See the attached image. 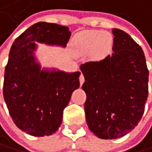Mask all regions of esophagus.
I'll list each match as a JSON object with an SVG mask.
<instances>
[{
  "label": "esophagus",
  "instance_id": "34e87169",
  "mask_svg": "<svg viewBox=\"0 0 152 152\" xmlns=\"http://www.w3.org/2000/svg\"><path fill=\"white\" fill-rule=\"evenodd\" d=\"M84 81H85V78H84V75L81 74L80 75V77H79V82H80V85H82L84 83Z\"/></svg>",
  "mask_w": 152,
  "mask_h": 152
}]
</instances>
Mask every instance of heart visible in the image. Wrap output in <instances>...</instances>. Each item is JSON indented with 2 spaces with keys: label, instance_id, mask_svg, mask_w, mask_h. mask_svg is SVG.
<instances>
[{
  "label": "heart",
  "instance_id": "b5f03b06",
  "mask_svg": "<svg viewBox=\"0 0 152 152\" xmlns=\"http://www.w3.org/2000/svg\"><path fill=\"white\" fill-rule=\"evenodd\" d=\"M73 42L75 47L81 52L89 53L92 50V54L96 58H104L111 49L113 38L108 32L92 30L77 33Z\"/></svg>",
  "mask_w": 152,
  "mask_h": 152
}]
</instances>
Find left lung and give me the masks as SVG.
I'll return each mask as SVG.
<instances>
[{"instance_id":"obj_1","label":"left lung","mask_w":152,"mask_h":152,"mask_svg":"<svg viewBox=\"0 0 152 152\" xmlns=\"http://www.w3.org/2000/svg\"><path fill=\"white\" fill-rule=\"evenodd\" d=\"M113 52L80 66L85 82L86 121L99 138L127 134L140 121L148 91V70L141 47L128 33L113 29Z\"/></svg>"}]
</instances>
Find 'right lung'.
<instances>
[{"mask_svg": "<svg viewBox=\"0 0 152 152\" xmlns=\"http://www.w3.org/2000/svg\"><path fill=\"white\" fill-rule=\"evenodd\" d=\"M71 32L68 27L38 22L15 40L5 66L4 98L15 124L33 136L50 135L62 121V114L80 72L45 70L36 61L35 42L64 48Z\"/></svg>", "mask_w": 152, "mask_h": 152, "instance_id": "obj_1", "label": "right lung"}]
</instances>
